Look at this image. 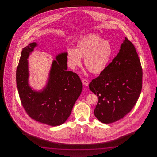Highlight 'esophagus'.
I'll list each match as a JSON object with an SVG mask.
<instances>
[{
  "mask_svg": "<svg viewBox=\"0 0 157 157\" xmlns=\"http://www.w3.org/2000/svg\"><path fill=\"white\" fill-rule=\"evenodd\" d=\"M82 83L83 85H85V86H88L89 85V81L88 80H86V78H83L82 79Z\"/></svg>",
  "mask_w": 157,
  "mask_h": 157,
  "instance_id": "34e87169",
  "label": "esophagus"
}]
</instances>
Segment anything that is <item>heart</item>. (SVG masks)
I'll return each instance as SVG.
<instances>
[{
    "label": "heart",
    "instance_id": "heart-1",
    "mask_svg": "<svg viewBox=\"0 0 157 157\" xmlns=\"http://www.w3.org/2000/svg\"><path fill=\"white\" fill-rule=\"evenodd\" d=\"M112 55L110 43L97 35H90L80 38L76 48L67 49L68 64L75 68L81 64L83 58L85 67L92 74H98L106 69Z\"/></svg>",
    "mask_w": 157,
    "mask_h": 157
}]
</instances>
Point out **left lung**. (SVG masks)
<instances>
[{"label":"left lung","instance_id":"obj_1","mask_svg":"<svg viewBox=\"0 0 157 157\" xmlns=\"http://www.w3.org/2000/svg\"><path fill=\"white\" fill-rule=\"evenodd\" d=\"M142 83L140 59L133 44L125 37L116 57L89 83L90 90L98 97L94 110L97 119L110 124L122 118L136 103Z\"/></svg>","mask_w":157,"mask_h":157}]
</instances>
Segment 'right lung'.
<instances>
[{
	"label": "right lung",
	"mask_w": 157,
	"mask_h": 157,
	"mask_svg": "<svg viewBox=\"0 0 157 157\" xmlns=\"http://www.w3.org/2000/svg\"><path fill=\"white\" fill-rule=\"evenodd\" d=\"M36 43H31L22 49L16 70V83L21 102L32 119L52 126L63 124L70 116L81 94L82 84L80 77L67 71V53L56 57L50 70L47 87L41 92L31 90L28 85L27 59Z\"/></svg>",
	"instance_id": "add662e5"
}]
</instances>
